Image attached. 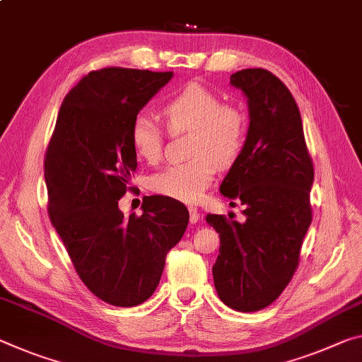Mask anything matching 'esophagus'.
Here are the masks:
<instances>
[{"label":"esophagus","mask_w":362,"mask_h":362,"mask_svg":"<svg viewBox=\"0 0 362 362\" xmlns=\"http://www.w3.org/2000/svg\"><path fill=\"white\" fill-rule=\"evenodd\" d=\"M188 211H190V222H192V223H197V222L199 221V212H198V209L193 208V206H190V208H188Z\"/></svg>","instance_id":"34e87169"}]
</instances>
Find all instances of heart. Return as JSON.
<instances>
[{
    "label": "heart",
    "mask_w": 362,
    "mask_h": 362,
    "mask_svg": "<svg viewBox=\"0 0 362 362\" xmlns=\"http://www.w3.org/2000/svg\"><path fill=\"white\" fill-rule=\"evenodd\" d=\"M170 132H192L190 156L151 177V190L182 203L202 198L216 175L217 165H230L242 151L246 136V117L238 106L221 103L214 91L192 82L172 96L160 109ZM135 153L148 163L163 153V132L151 117L140 114L130 127Z\"/></svg>",
    "instance_id": "1"
}]
</instances>
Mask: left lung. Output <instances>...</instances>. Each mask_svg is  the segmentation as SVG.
I'll use <instances>...</instances> for the list:
<instances>
[{"instance_id": "obj_1", "label": "left lung", "mask_w": 362, "mask_h": 362, "mask_svg": "<svg viewBox=\"0 0 362 362\" xmlns=\"http://www.w3.org/2000/svg\"><path fill=\"white\" fill-rule=\"evenodd\" d=\"M230 85L245 95L250 125L221 193L245 206L246 219L208 214L206 222L221 237L212 266L217 295L235 311L253 313L277 300L296 271L313 219L314 168L300 109L282 80L266 69H243Z\"/></svg>"}]
</instances>
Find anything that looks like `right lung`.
Here are the masks:
<instances>
[{"mask_svg": "<svg viewBox=\"0 0 362 362\" xmlns=\"http://www.w3.org/2000/svg\"><path fill=\"white\" fill-rule=\"evenodd\" d=\"M174 72L107 67L66 95L45 158L48 214L78 277L114 306L141 305L159 285L169 250L188 226V209L146 197L141 216L119 199L136 169L134 119Z\"/></svg>", "mask_w": 362, "mask_h": 362, "instance_id": "right-lung-1", "label": "right lung"}]
</instances>
